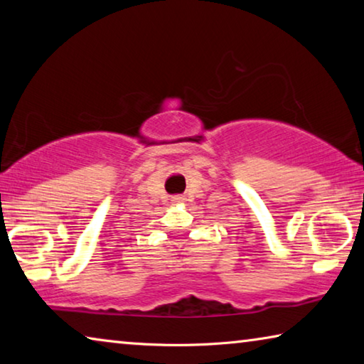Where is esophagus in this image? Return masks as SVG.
<instances>
[{"instance_id":"1","label":"esophagus","mask_w":364,"mask_h":364,"mask_svg":"<svg viewBox=\"0 0 364 364\" xmlns=\"http://www.w3.org/2000/svg\"><path fill=\"white\" fill-rule=\"evenodd\" d=\"M175 202V204H180V202H184V197H181V196H175L173 199H171Z\"/></svg>"}]
</instances>
